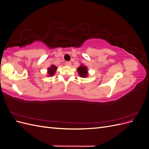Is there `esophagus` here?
Returning <instances> with one entry per match:
<instances>
[{
  "mask_svg": "<svg viewBox=\"0 0 149 149\" xmlns=\"http://www.w3.org/2000/svg\"><path fill=\"white\" fill-rule=\"evenodd\" d=\"M65 65H66V66H71V62H70V61H66V62L65 63Z\"/></svg>",
  "mask_w": 149,
  "mask_h": 149,
  "instance_id": "1",
  "label": "esophagus"
}]
</instances>
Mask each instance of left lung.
<instances>
[{
    "mask_svg": "<svg viewBox=\"0 0 149 149\" xmlns=\"http://www.w3.org/2000/svg\"><path fill=\"white\" fill-rule=\"evenodd\" d=\"M77 71L78 72L79 75L82 78H86L88 76V68L87 67L84 65H81L77 69Z\"/></svg>",
    "mask_w": 149,
    "mask_h": 149,
    "instance_id": "8db88e82",
    "label": "left lung"
}]
</instances>
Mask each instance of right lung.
Wrapping results in <instances>:
<instances>
[{"mask_svg":"<svg viewBox=\"0 0 149 149\" xmlns=\"http://www.w3.org/2000/svg\"><path fill=\"white\" fill-rule=\"evenodd\" d=\"M57 70V67L55 65H52L50 67L48 68V76H52L55 73H56V71Z\"/></svg>","mask_w":149,"mask_h":149,"instance_id":"obj_1","label":"right lung"}]
</instances>
